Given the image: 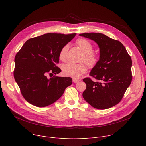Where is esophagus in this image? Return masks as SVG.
<instances>
[{"mask_svg":"<svg viewBox=\"0 0 146 146\" xmlns=\"http://www.w3.org/2000/svg\"><path fill=\"white\" fill-rule=\"evenodd\" d=\"M79 81H80V80H78V79H73V83H75L79 82Z\"/></svg>","mask_w":146,"mask_h":146,"instance_id":"34e87169","label":"esophagus"}]
</instances>
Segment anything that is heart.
<instances>
[{"mask_svg":"<svg viewBox=\"0 0 146 146\" xmlns=\"http://www.w3.org/2000/svg\"><path fill=\"white\" fill-rule=\"evenodd\" d=\"M76 45L84 53V56L82 61H85L90 67H94L96 65L98 61V57L93 52L94 47L89 41L83 38H79L76 41ZM68 49V45H66L61 48L59 52V58L61 60H64L66 58V53ZM87 70L86 66L84 63L73 64L68 63L62 67L63 73L68 77L74 79L79 78L85 73Z\"/></svg>","mask_w":146,"mask_h":146,"instance_id":"1","label":"heart"}]
</instances>
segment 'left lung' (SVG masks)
I'll use <instances>...</instances> for the list:
<instances>
[{"instance_id":"8db88e82","label":"left lung","mask_w":146,"mask_h":146,"mask_svg":"<svg viewBox=\"0 0 146 146\" xmlns=\"http://www.w3.org/2000/svg\"><path fill=\"white\" fill-rule=\"evenodd\" d=\"M94 41L99 48V59L89 73L90 78L83 80L86 88L83 97L92 106L105 110L118 104L132 80V60L124 46L101 33L80 34Z\"/></svg>"}]
</instances>
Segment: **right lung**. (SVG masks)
I'll return each instance as SVG.
<instances>
[{"instance_id":"right-lung-1","label":"right lung","mask_w":146,"mask_h":146,"mask_svg":"<svg viewBox=\"0 0 146 146\" xmlns=\"http://www.w3.org/2000/svg\"><path fill=\"white\" fill-rule=\"evenodd\" d=\"M76 34H45L27 40L15 57L14 78L21 94L29 104L48 106L63 95L72 84L69 77L48 78V74L61 72L56 66L59 52Z\"/></svg>"}]
</instances>
